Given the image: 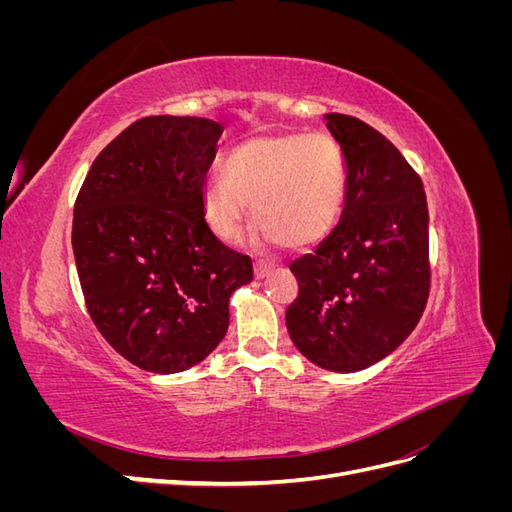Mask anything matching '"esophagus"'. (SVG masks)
I'll list each match as a JSON object with an SVG mask.
<instances>
[{
  "label": "esophagus",
  "mask_w": 512,
  "mask_h": 512,
  "mask_svg": "<svg viewBox=\"0 0 512 512\" xmlns=\"http://www.w3.org/2000/svg\"><path fill=\"white\" fill-rule=\"evenodd\" d=\"M269 273H271V265H267V262H256V265H254L256 280H262V277H267Z\"/></svg>",
  "instance_id": "34e87169"
}]
</instances>
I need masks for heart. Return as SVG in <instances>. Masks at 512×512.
<instances>
[{"instance_id":"obj_1","label":"heart","mask_w":512,"mask_h":512,"mask_svg":"<svg viewBox=\"0 0 512 512\" xmlns=\"http://www.w3.org/2000/svg\"><path fill=\"white\" fill-rule=\"evenodd\" d=\"M224 176L200 190V220L215 239L235 241L254 215L247 243L254 250L320 243L346 203V160L327 134H258L228 153Z\"/></svg>"}]
</instances>
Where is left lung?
Listing matches in <instances>:
<instances>
[{
  "label": "left lung",
  "mask_w": 512,
  "mask_h": 512,
  "mask_svg": "<svg viewBox=\"0 0 512 512\" xmlns=\"http://www.w3.org/2000/svg\"><path fill=\"white\" fill-rule=\"evenodd\" d=\"M346 160L339 224L290 271L299 297L286 312L292 344L314 365L352 374L395 352L429 297V211L423 181L365 121L329 113Z\"/></svg>",
  "instance_id": "1"
}]
</instances>
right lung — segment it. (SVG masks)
Listing matches in <instances>:
<instances>
[{
  "mask_svg": "<svg viewBox=\"0 0 512 512\" xmlns=\"http://www.w3.org/2000/svg\"><path fill=\"white\" fill-rule=\"evenodd\" d=\"M224 126L205 117L134 121L91 164L74 205L72 250L89 316L123 359L185 371L218 348L228 299L252 260L200 220V190Z\"/></svg>",
  "mask_w": 512,
  "mask_h": 512,
  "instance_id": "right-lung-1",
  "label": "right lung"
}]
</instances>
